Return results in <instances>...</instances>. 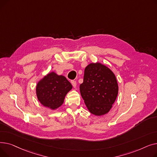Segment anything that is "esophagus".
Returning a JSON list of instances; mask_svg holds the SVG:
<instances>
[{"label": "esophagus", "mask_w": 157, "mask_h": 157, "mask_svg": "<svg viewBox=\"0 0 157 157\" xmlns=\"http://www.w3.org/2000/svg\"><path fill=\"white\" fill-rule=\"evenodd\" d=\"M71 84H72V86L74 87V88H76V81H74V80H72L71 81Z\"/></svg>", "instance_id": "esophagus-1"}]
</instances>
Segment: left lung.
<instances>
[{
  "label": "left lung",
  "instance_id": "obj_1",
  "mask_svg": "<svg viewBox=\"0 0 157 157\" xmlns=\"http://www.w3.org/2000/svg\"><path fill=\"white\" fill-rule=\"evenodd\" d=\"M81 95L88 111L95 116L108 113L118 94V82L113 72L100 62L90 63L79 86Z\"/></svg>",
  "mask_w": 157,
  "mask_h": 157
}]
</instances>
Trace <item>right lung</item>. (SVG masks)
Segmentation results:
<instances>
[{
  "label": "right lung",
  "instance_id": "obj_1",
  "mask_svg": "<svg viewBox=\"0 0 157 157\" xmlns=\"http://www.w3.org/2000/svg\"><path fill=\"white\" fill-rule=\"evenodd\" d=\"M72 88V85L65 76L53 71L37 82L36 92L39 102L54 111L63 104L66 95Z\"/></svg>",
  "mask_w": 157,
  "mask_h": 157
}]
</instances>
